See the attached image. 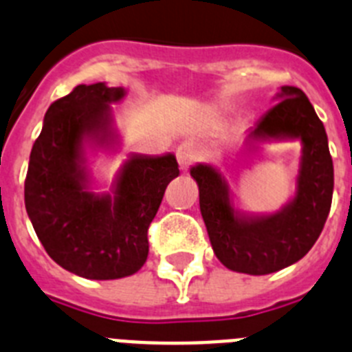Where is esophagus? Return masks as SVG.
<instances>
[{"instance_id": "obj_1", "label": "esophagus", "mask_w": 352, "mask_h": 352, "mask_svg": "<svg viewBox=\"0 0 352 352\" xmlns=\"http://www.w3.org/2000/svg\"><path fill=\"white\" fill-rule=\"evenodd\" d=\"M177 161H179L180 168L182 170H188L191 164L197 161L198 154H197V146L193 145L191 142H182L179 146H177Z\"/></svg>"}]
</instances>
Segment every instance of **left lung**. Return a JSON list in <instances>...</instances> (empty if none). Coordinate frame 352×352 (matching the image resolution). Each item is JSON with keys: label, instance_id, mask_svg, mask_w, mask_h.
Wrapping results in <instances>:
<instances>
[{"label": "left lung", "instance_id": "left-lung-1", "mask_svg": "<svg viewBox=\"0 0 352 352\" xmlns=\"http://www.w3.org/2000/svg\"><path fill=\"white\" fill-rule=\"evenodd\" d=\"M278 97L248 138L303 142L298 191L285 209L264 218H239L219 173L209 164L191 168L214 253L237 273L269 274L303 258L319 239L331 209L333 161L322 122L303 90L282 87Z\"/></svg>", "mask_w": 352, "mask_h": 352}]
</instances>
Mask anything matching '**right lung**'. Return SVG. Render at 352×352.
Segmentation results:
<instances>
[{
	"label": "right lung",
	"instance_id": "obj_1",
	"mask_svg": "<svg viewBox=\"0 0 352 352\" xmlns=\"http://www.w3.org/2000/svg\"><path fill=\"white\" fill-rule=\"evenodd\" d=\"M122 88L78 85L45 111L30 154L24 204L47 255L63 269L90 280L134 274L148 255L146 232L166 186L179 175L175 155H134L124 164L113 198L85 186L83 142H106L109 104Z\"/></svg>",
	"mask_w": 352,
	"mask_h": 352
}]
</instances>
